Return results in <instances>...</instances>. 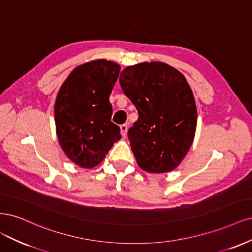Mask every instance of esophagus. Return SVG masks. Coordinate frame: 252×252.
Here are the masks:
<instances>
[{
  "label": "esophagus",
  "instance_id": "34e87169",
  "mask_svg": "<svg viewBox=\"0 0 252 252\" xmlns=\"http://www.w3.org/2000/svg\"><path fill=\"white\" fill-rule=\"evenodd\" d=\"M120 133H121V135H123L124 137L126 135V133H127V126L126 125L120 126Z\"/></svg>",
  "mask_w": 252,
  "mask_h": 252
}]
</instances>
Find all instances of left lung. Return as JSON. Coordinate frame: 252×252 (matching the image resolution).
<instances>
[{"label":"left lung","instance_id":"8db88e82","mask_svg":"<svg viewBox=\"0 0 252 252\" xmlns=\"http://www.w3.org/2000/svg\"><path fill=\"white\" fill-rule=\"evenodd\" d=\"M119 83L139 115L127 132L138 165L149 173L175 169L197 126L196 102L184 75L164 63H141L121 72Z\"/></svg>","mask_w":252,"mask_h":252}]
</instances>
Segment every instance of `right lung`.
Returning <instances> with one entry per match:
<instances>
[{
  "instance_id": "right-lung-1",
  "label": "right lung",
  "mask_w": 252,
  "mask_h": 252,
  "mask_svg": "<svg viewBox=\"0 0 252 252\" xmlns=\"http://www.w3.org/2000/svg\"><path fill=\"white\" fill-rule=\"evenodd\" d=\"M120 72L118 63L96 60L76 67L56 96V134L63 153L84 168L98 165L120 135L111 121L109 97Z\"/></svg>"
}]
</instances>
